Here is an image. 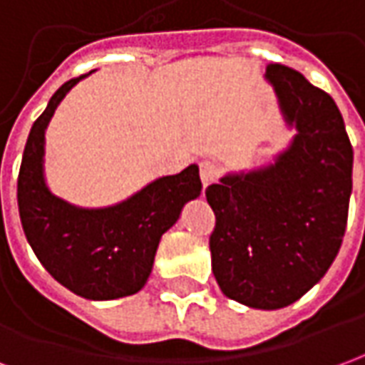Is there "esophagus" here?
I'll use <instances>...</instances> for the list:
<instances>
[{"mask_svg": "<svg viewBox=\"0 0 365 365\" xmlns=\"http://www.w3.org/2000/svg\"><path fill=\"white\" fill-rule=\"evenodd\" d=\"M199 174H201V182H203V185L207 187L209 183L217 182V180L221 178V168L217 166L215 162H211V160H205V162H201Z\"/></svg>", "mask_w": 365, "mask_h": 365, "instance_id": "obj_1", "label": "esophagus"}]
</instances>
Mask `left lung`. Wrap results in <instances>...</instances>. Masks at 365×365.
<instances>
[{
    "label": "left lung",
    "mask_w": 365,
    "mask_h": 365,
    "mask_svg": "<svg viewBox=\"0 0 365 365\" xmlns=\"http://www.w3.org/2000/svg\"><path fill=\"white\" fill-rule=\"evenodd\" d=\"M285 120L297 128L275 164L225 175L205 190L215 279L229 299L282 309L336 258L352 193L354 150L334 99L293 68L268 64Z\"/></svg>",
    "instance_id": "obj_1"
}]
</instances>
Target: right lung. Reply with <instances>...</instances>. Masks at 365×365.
I'll list each match as a JSON object with an SVG mask.
<instances>
[{"label": "right lung", "mask_w": 365, "mask_h": 365, "mask_svg": "<svg viewBox=\"0 0 365 365\" xmlns=\"http://www.w3.org/2000/svg\"><path fill=\"white\" fill-rule=\"evenodd\" d=\"M88 74L58 88L33 123L17 178V205L25 237L46 272L80 297L107 301L143 289L160 238L201 193V180L191 164L107 209H80L54 197L43 178L44 128L62 97Z\"/></svg>", "instance_id": "add662e5"}]
</instances>
